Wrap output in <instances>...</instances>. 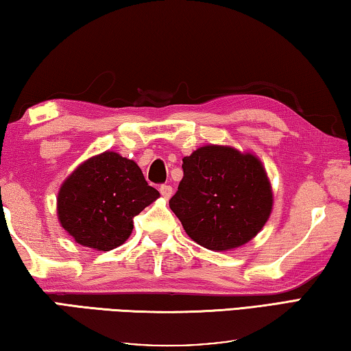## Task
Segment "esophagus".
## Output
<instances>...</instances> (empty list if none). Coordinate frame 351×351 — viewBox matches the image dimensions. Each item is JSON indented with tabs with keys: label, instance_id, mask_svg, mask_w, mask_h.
Returning a JSON list of instances; mask_svg holds the SVG:
<instances>
[{
	"label": "esophagus",
	"instance_id": "34e87169",
	"mask_svg": "<svg viewBox=\"0 0 351 351\" xmlns=\"http://www.w3.org/2000/svg\"><path fill=\"white\" fill-rule=\"evenodd\" d=\"M159 192H160V195H162L165 199H169L171 197V193H173V189H171V186L164 184V186H160Z\"/></svg>",
	"mask_w": 351,
	"mask_h": 351
}]
</instances>
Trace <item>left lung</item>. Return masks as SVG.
I'll return each mask as SVG.
<instances>
[{
	"mask_svg": "<svg viewBox=\"0 0 351 351\" xmlns=\"http://www.w3.org/2000/svg\"><path fill=\"white\" fill-rule=\"evenodd\" d=\"M184 176L170 199L187 236L213 252H231L258 236L274 209L263 162L230 145H203L182 159Z\"/></svg>",
	"mask_w": 351,
	"mask_h": 351,
	"instance_id": "left-lung-1",
	"label": "left lung"
}]
</instances>
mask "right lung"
Listing matches in <instances>:
<instances>
[{
    "label": "right lung",
    "instance_id": "right-lung-1",
    "mask_svg": "<svg viewBox=\"0 0 351 351\" xmlns=\"http://www.w3.org/2000/svg\"><path fill=\"white\" fill-rule=\"evenodd\" d=\"M158 198L134 160L104 152L77 165L60 184L58 219L76 243L109 252L125 243L132 219Z\"/></svg>",
    "mask_w": 351,
    "mask_h": 351
}]
</instances>
